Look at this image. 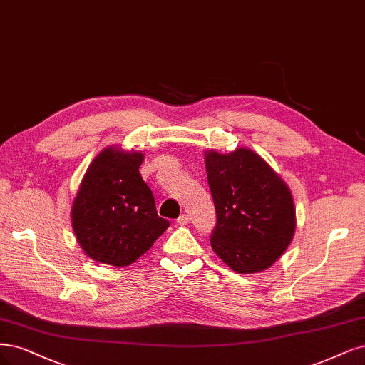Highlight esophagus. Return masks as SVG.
I'll return each mask as SVG.
<instances>
[{
	"label": "esophagus",
	"mask_w": 365,
	"mask_h": 365,
	"mask_svg": "<svg viewBox=\"0 0 365 365\" xmlns=\"http://www.w3.org/2000/svg\"><path fill=\"white\" fill-rule=\"evenodd\" d=\"M178 225H181V226H185V225H188V222H190V219H188V216L187 215H181L180 217H178Z\"/></svg>",
	"instance_id": "1"
}]
</instances>
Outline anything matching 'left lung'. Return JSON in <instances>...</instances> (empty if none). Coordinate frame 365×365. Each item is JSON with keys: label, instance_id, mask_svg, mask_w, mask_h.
<instances>
[{"label": "left lung", "instance_id": "1", "mask_svg": "<svg viewBox=\"0 0 365 365\" xmlns=\"http://www.w3.org/2000/svg\"><path fill=\"white\" fill-rule=\"evenodd\" d=\"M217 223L211 247L237 273L270 267L290 245L296 211L287 184L254 150L205 154Z\"/></svg>", "mask_w": 365, "mask_h": 365}]
</instances>
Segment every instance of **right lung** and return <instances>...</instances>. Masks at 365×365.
Wrapping results in <instances>:
<instances>
[{"instance_id": "obj_1", "label": "right lung", "mask_w": 365, "mask_h": 365, "mask_svg": "<svg viewBox=\"0 0 365 365\" xmlns=\"http://www.w3.org/2000/svg\"><path fill=\"white\" fill-rule=\"evenodd\" d=\"M142 161V153L107 148L84 175L72 205V226L95 261L130 266L169 228L139 172Z\"/></svg>"}]
</instances>
